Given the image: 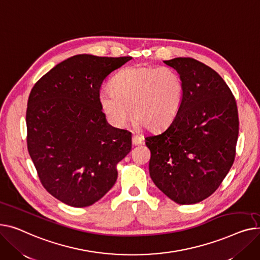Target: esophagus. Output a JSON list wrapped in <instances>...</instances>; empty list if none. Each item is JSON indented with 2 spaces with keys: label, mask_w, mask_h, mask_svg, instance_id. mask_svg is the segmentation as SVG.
Instances as JSON below:
<instances>
[{
  "label": "esophagus",
  "mask_w": 260,
  "mask_h": 260,
  "mask_svg": "<svg viewBox=\"0 0 260 260\" xmlns=\"http://www.w3.org/2000/svg\"><path fill=\"white\" fill-rule=\"evenodd\" d=\"M132 144L133 146H139V145H142L143 144V137L140 136V135H133L132 136Z\"/></svg>",
  "instance_id": "esophagus-1"
}]
</instances>
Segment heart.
Here are the masks:
<instances>
[{"label":"heart","instance_id":"1","mask_svg":"<svg viewBox=\"0 0 260 260\" xmlns=\"http://www.w3.org/2000/svg\"><path fill=\"white\" fill-rule=\"evenodd\" d=\"M102 90L99 105L109 124L121 129L132 116L136 126L159 130L176 116L184 87L179 74L168 67L132 66L119 71Z\"/></svg>","mask_w":260,"mask_h":260}]
</instances>
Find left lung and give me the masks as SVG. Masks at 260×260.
Masks as SVG:
<instances>
[{"instance_id":"1","label":"left lung","mask_w":260,"mask_h":260,"mask_svg":"<svg viewBox=\"0 0 260 260\" xmlns=\"http://www.w3.org/2000/svg\"><path fill=\"white\" fill-rule=\"evenodd\" d=\"M184 87L170 125L146 136L149 172L155 186L179 205L212 195L230 171L238 137L236 101L221 76L191 57L164 60Z\"/></svg>"}]
</instances>
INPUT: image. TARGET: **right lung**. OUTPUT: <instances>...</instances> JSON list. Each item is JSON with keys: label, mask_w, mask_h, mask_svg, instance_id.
Returning <instances> with one entry per match:
<instances>
[{"label": "right lung", "mask_w": 260, "mask_h": 260, "mask_svg": "<svg viewBox=\"0 0 260 260\" xmlns=\"http://www.w3.org/2000/svg\"><path fill=\"white\" fill-rule=\"evenodd\" d=\"M78 54L36 83L27 111V147L44 188L75 208L93 205L117 179L131 133L110 126L99 105L104 80L131 59Z\"/></svg>", "instance_id": "right-lung-1"}]
</instances>
